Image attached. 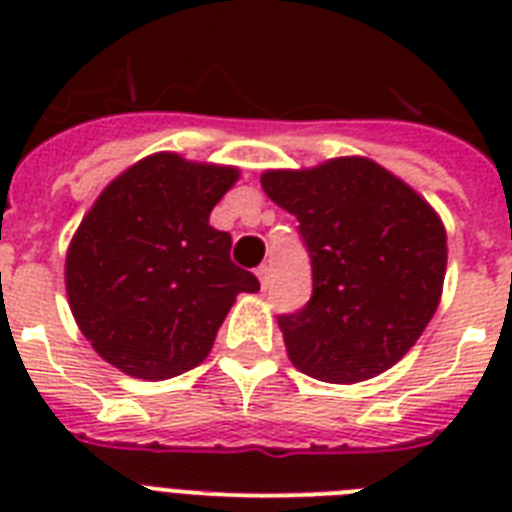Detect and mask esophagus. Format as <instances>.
I'll return each mask as SVG.
<instances>
[{
	"label": "esophagus",
	"mask_w": 512,
	"mask_h": 512,
	"mask_svg": "<svg viewBox=\"0 0 512 512\" xmlns=\"http://www.w3.org/2000/svg\"><path fill=\"white\" fill-rule=\"evenodd\" d=\"M257 279H260V287L268 289V284H271V268H268V265H260V268H257Z\"/></svg>",
	"instance_id": "obj_1"
}]
</instances>
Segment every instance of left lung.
Instances as JSON below:
<instances>
[{
    "mask_svg": "<svg viewBox=\"0 0 512 512\" xmlns=\"http://www.w3.org/2000/svg\"><path fill=\"white\" fill-rule=\"evenodd\" d=\"M260 183L297 217L311 252V300L279 316L289 361L337 385L401 361L441 303L446 231L436 209L366 156L265 170Z\"/></svg>",
    "mask_w": 512,
    "mask_h": 512,
    "instance_id": "obj_1",
    "label": "left lung"
}]
</instances>
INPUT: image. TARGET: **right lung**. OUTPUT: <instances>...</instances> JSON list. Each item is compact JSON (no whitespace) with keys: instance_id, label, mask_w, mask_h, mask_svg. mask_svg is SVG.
<instances>
[{"instance_id":"1","label":"right lung","mask_w":512,"mask_h":512,"mask_svg":"<svg viewBox=\"0 0 512 512\" xmlns=\"http://www.w3.org/2000/svg\"><path fill=\"white\" fill-rule=\"evenodd\" d=\"M236 167L159 151L103 188L66 252V295L103 361L138 380L199 366L255 273L231 263V236L209 212Z\"/></svg>"}]
</instances>
